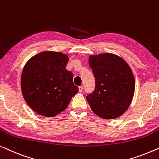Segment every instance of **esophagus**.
I'll use <instances>...</instances> for the list:
<instances>
[{
	"instance_id": "obj_1",
	"label": "esophagus",
	"mask_w": 159,
	"mask_h": 159,
	"mask_svg": "<svg viewBox=\"0 0 159 159\" xmlns=\"http://www.w3.org/2000/svg\"><path fill=\"white\" fill-rule=\"evenodd\" d=\"M78 88H79L80 93H81V92H82V90H83V87H82V86H80L79 87H78Z\"/></svg>"
}]
</instances>
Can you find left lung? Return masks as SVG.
I'll use <instances>...</instances> for the list:
<instances>
[{"mask_svg":"<svg viewBox=\"0 0 159 159\" xmlns=\"http://www.w3.org/2000/svg\"><path fill=\"white\" fill-rule=\"evenodd\" d=\"M89 64L95 78V89L86 99L93 111L103 119L122 116L132 102L135 79L127 62L110 53L91 55Z\"/></svg>","mask_w":159,"mask_h":159,"instance_id":"1","label":"left lung"}]
</instances>
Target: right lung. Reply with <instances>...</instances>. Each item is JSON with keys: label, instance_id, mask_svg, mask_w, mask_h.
<instances>
[{"label": "right lung", "instance_id": "1", "mask_svg": "<svg viewBox=\"0 0 159 159\" xmlns=\"http://www.w3.org/2000/svg\"><path fill=\"white\" fill-rule=\"evenodd\" d=\"M67 55L46 51L34 55L25 64L20 87L24 100L38 114L54 117L64 111L77 93L73 74L66 69Z\"/></svg>", "mask_w": 159, "mask_h": 159}]
</instances>
